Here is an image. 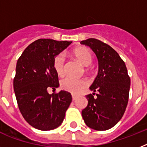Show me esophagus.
<instances>
[{"label":"esophagus","mask_w":147,"mask_h":147,"mask_svg":"<svg viewBox=\"0 0 147 147\" xmlns=\"http://www.w3.org/2000/svg\"><path fill=\"white\" fill-rule=\"evenodd\" d=\"M71 97H72V100H75L76 99V98H77V95H76V94H71Z\"/></svg>","instance_id":"obj_1"}]
</instances>
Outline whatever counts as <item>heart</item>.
<instances>
[{"instance_id":"b5f03b06","label":"heart","mask_w":147,"mask_h":147,"mask_svg":"<svg viewBox=\"0 0 147 147\" xmlns=\"http://www.w3.org/2000/svg\"><path fill=\"white\" fill-rule=\"evenodd\" d=\"M72 55L85 66H88L93 62V54L87 47H78L72 50ZM53 69L59 76H63L65 72V57L62 53L55 56L53 59ZM88 85L85 78L66 77L61 81V88L65 91L73 94H78Z\"/></svg>"}]
</instances>
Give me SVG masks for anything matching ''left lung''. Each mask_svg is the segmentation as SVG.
I'll list each match as a JSON object with an SVG mask.
<instances>
[{
    "instance_id": "obj_1",
    "label": "left lung",
    "mask_w": 147,
    "mask_h": 147,
    "mask_svg": "<svg viewBox=\"0 0 147 147\" xmlns=\"http://www.w3.org/2000/svg\"><path fill=\"white\" fill-rule=\"evenodd\" d=\"M96 54L99 70L86 95L82 115L88 127L96 130L113 127L122 118L129 99L130 78L123 60L111 47L94 38L81 41ZM97 93H96V92Z\"/></svg>"
}]
</instances>
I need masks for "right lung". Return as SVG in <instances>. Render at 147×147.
<instances>
[{
	"label": "right lung",
	"mask_w": 147,
	"mask_h": 147,
	"mask_svg": "<svg viewBox=\"0 0 147 147\" xmlns=\"http://www.w3.org/2000/svg\"><path fill=\"white\" fill-rule=\"evenodd\" d=\"M71 42L39 39L26 47L17 60L13 89L17 105L27 123L40 130L58 127L71 102L65 91L53 92L59 87L53 59Z\"/></svg>",
	"instance_id": "right-lung-1"
}]
</instances>
